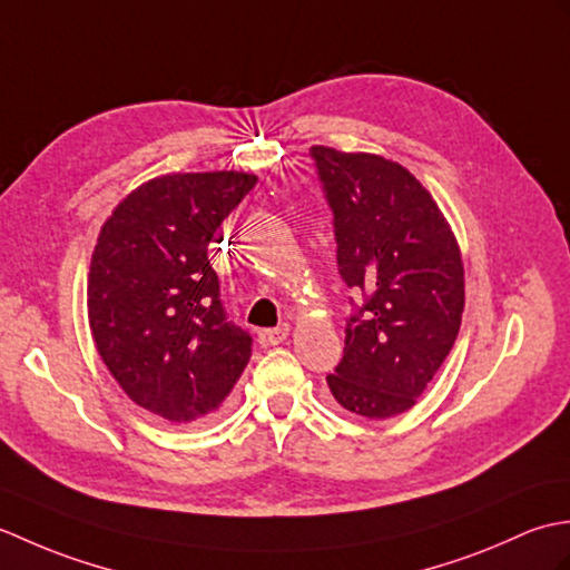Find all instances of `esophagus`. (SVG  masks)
Instances as JSON below:
<instances>
[{
	"label": "esophagus",
	"mask_w": 570,
	"mask_h": 570,
	"mask_svg": "<svg viewBox=\"0 0 570 570\" xmlns=\"http://www.w3.org/2000/svg\"><path fill=\"white\" fill-rule=\"evenodd\" d=\"M288 325L284 323V325H278V328H264V331H259V345L262 347H272V345H278V343H284L286 337H288Z\"/></svg>",
	"instance_id": "esophagus-1"
}]
</instances>
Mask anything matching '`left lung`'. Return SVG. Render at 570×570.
Segmentation results:
<instances>
[{
    "mask_svg": "<svg viewBox=\"0 0 570 570\" xmlns=\"http://www.w3.org/2000/svg\"><path fill=\"white\" fill-rule=\"evenodd\" d=\"M333 213L337 272L362 304L328 374L333 402L362 419L416 404L460 331L463 259L431 193L384 156L313 147ZM353 301V298H350Z\"/></svg>",
    "mask_w": 570,
    "mask_h": 570,
    "instance_id": "left-lung-1",
    "label": "left lung"
}]
</instances>
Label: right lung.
<instances>
[{
  "mask_svg": "<svg viewBox=\"0 0 570 570\" xmlns=\"http://www.w3.org/2000/svg\"><path fill=\"white\" fill-rule=\"evenodd\" d=\"M254 184L237 171L159 176L100 229L88 276L92 341L125 394L159 419L210 414L247 367L252 335L227 318L208 249Z\"/></svg>",
  "mask_w": 570,
  "mask_h": 570,
  "instance_id": "right-lung-1",
  "label": "right lung"
}]
</instances>
